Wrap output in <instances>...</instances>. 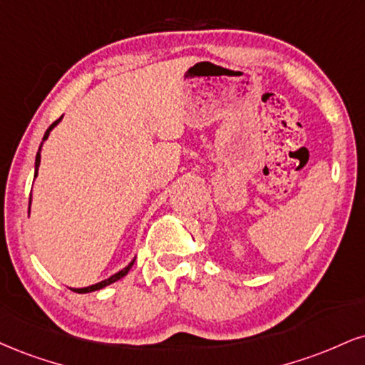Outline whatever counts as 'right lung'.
<instances>
[{
	"instance_id": "obj_1",
	"label": "right lung",
	"mask_w": 365,
	"mask_h": 365,
	"mask_svg": "<svg viewBox=\"0 0 365 365\" xmlns=\"http://www.w3.org/2000/svg\"><path fill=\"white\" fill-rule=\"evenodd\" d=\"M61 120H63V117H59V118H57V120L54 122V124H51L49 129L46 130V134H43V138H42V143H41V146H38L37 156H35V173H34V178H37V175H38V166H41V153H42V144L46 143L47 138H49V134L52 133V129H54V127H56L57 124H59ZM30 205H32V194H30V202H29V212H30ZM134 260H135V258H133V260H130L129 263H127V265L124 267V269H122V270H118L117 274L110 275V277H108V279L102 280V282H96V284H93V285H88V287H81V289H74V287H71V291H73V292H78V294H86V292L100 291V289L107 287V285H110V284H113V282H117V280H120L122 277H124V275H127V272H129V270H130V267L134 265Z\"/></svg>"
}]
</instances>
